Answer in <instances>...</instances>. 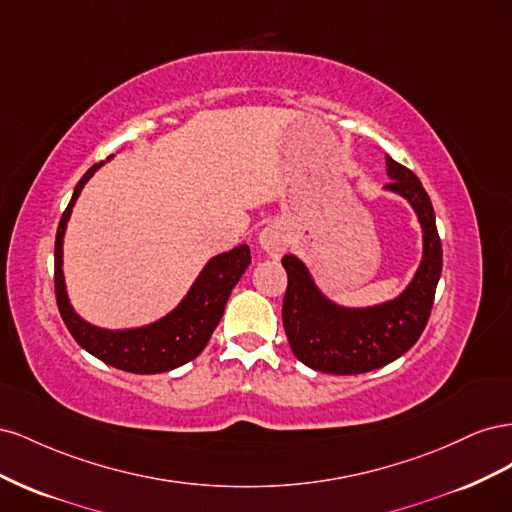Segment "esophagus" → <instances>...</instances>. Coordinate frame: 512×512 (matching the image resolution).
Instances as JSON below:
<instances>
[{
  "instance_id": "34e87169",
  "label": "esophagus",
  "mask_w": 512,
  "mask_h": 512,
  "mask_svg": "<svg viewBox=\"0 0 512 512\" xmlns=\"http://www.w3.org/2000/svg\"><path fill=\"white\" fill-rule=\"evenodd\" d=\"M258 245L260 250L265 252L269 258H280L286 247H288V237L286 230L280 224H269L258 232Z\"/></svg>"
}]
</instances>
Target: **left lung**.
Wrapping results in <instances>:
<instances>
[{"mask_svg":"<svg viewBox=\"0 0 512 512\" xmlns=\"http://www.w3.org/2000/svg\"><path fill=\"white\" fill-rule=\"evenodd\" d=\"M386 192L401 196L423 232V256L410 284L395 299L350 307L320 290L307 265L294 254L282 258L288 273L282 320L297 359L324 374L352 376L393 363L421 337L442 273L436 213L418 177L386 156Z\"/></svg>","mask_w":512,"mask_h":512,"instance_id":"1","label":"left lung"}]
</instances>
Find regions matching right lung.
<instances>
[{"label": "right lung", "instance_id": "right-lung-1", "mask_svg": "<svg viewBox=\"0 0 512 512\" xmlns=\"http://www.w3.org/2000/svg\"><path fill=\"white\" fill-rule=\"evenodd\" d=\"M111 158L113 156H108L104 162L94 164L81 177L59 220L55 237L57 307L76 344L89 354H94L102 363L130 371V374H162V371L185 365L203 352L211 333L224 316V307L232 288L237 286L245 269L250 267V247L243 243L232 247L230 252L213 256L203 271L198 273L179 305L156 322L132 329H102L87 322L74 312L68 299L64 280V237L76 198L81 196L85 183L94 177L96 170L111 162Z\"/></svg>", "mask_w": 512, "mask_h": 512}]
</instances>
